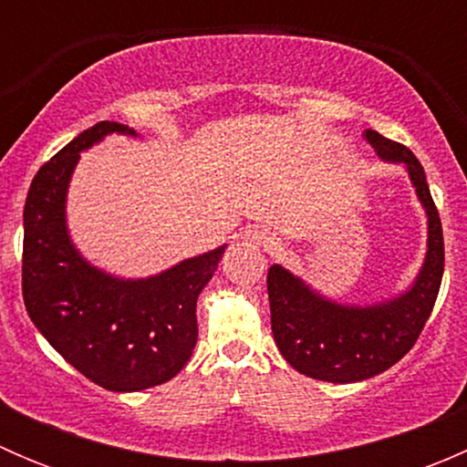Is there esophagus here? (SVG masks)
<instances>
[{"label":"esophagus","mask_w":467,"mask_h":467,"mask_svg":"<svg viewBox=\"0 0 467 467\" xmlns=\"http://www.w3.org/2000/svg\"><path fill=\"white\" fill-rule=\"evenodd\" d=\"M246 242L251 244L253 248H262V251H271V248L275 246V237L264 228L251 230V233L246 234Z\"/></svg>","instance_id":"esophagus-1"}]
</instances>
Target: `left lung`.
I'll return each instance as SVG.
<instances>
[{"mask_svg":"<svg viewBox=\"0 0 467 467\" xmlns=\"http://www.w3.org/2000/svg\"><path fill=\"white\" fill-rule=\"evenodd\" d=\"M364 138L389 162H404L430 216L427 257L416 285L400 298L375 307H343L314 294L282 266L266 275L273 338L282 357L307 378L350 384L384 373L398 364L420 337L445 266V244L425 169L404 144L366 130Z\"/></svg>","mask_w":467,"mask_h":467,"instance_id":"1","label":"left lung"}]
</instances>
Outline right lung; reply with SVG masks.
Masks as SVG:
<instances>
[{
  "label": "right lung",
  "instance_id": "right-lung-1",
  "mask_svg": "<svg viewBox=\"0 0 467 467\" xmlns=\"http://www.w3.org/2000/svg\"><path fill=\"white\" fill-rule=\"evenodd\" d=\"M110 133L135 135L117 121L83 130L33 178L25 203L22 296L42 337L89 381L130 393L176 378L199 338L196 298L225 246L149 280H119L89 266L65 228V194L86 150Z\"/></svg>",
  "mask_w": 467,
  "mask_h": 467
}]
</instances>
